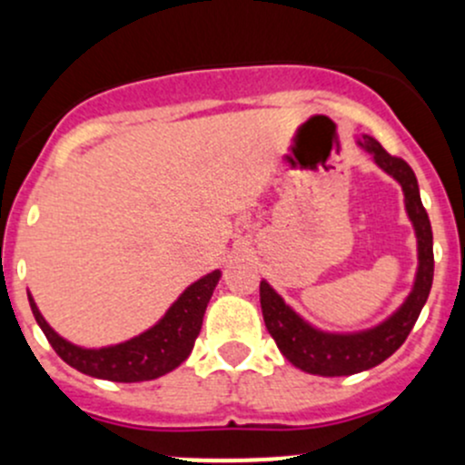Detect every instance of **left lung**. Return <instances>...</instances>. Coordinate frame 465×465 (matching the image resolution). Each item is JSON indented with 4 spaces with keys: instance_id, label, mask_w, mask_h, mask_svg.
<instances>
[{
    "instance_id": "8db88e82",
    "label": "left lung",
    "mask_w": 465,
    "mask_h": 465,
    "mask_svg": "<svg viewBox=\"0 0 465 465\" xmlns=\"http://www.w3.org/2000/svg\"><path fill=\"white\" fill-rule=\"evenodd\" d=\"M361 145L371 152L374 161L387 174L394 176L401 183L405 194V208L414 223L416 239H419V271H416L414 289L403 306L378 327L362 333H336L315 331L295 315L284 300L266 284H260L262 313L268 333L277 342L280 351L298 370L315 376H351L358 371L371 370L391 356L405 338L410 336L411 327L419 320L420 309L428 300L434 277V252H432V226H430L428 213L420 203L419 183H416L414 170L399 156H391L376 138L362 136Z\"/></svg>"
}]
</instances>
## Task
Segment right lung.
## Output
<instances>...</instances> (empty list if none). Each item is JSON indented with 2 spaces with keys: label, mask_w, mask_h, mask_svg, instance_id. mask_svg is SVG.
I'll return each mask as SVG.
<instances>
[{
  "label": "right lung",
  "mask_w": 465,
  "mask_h": 465,
  "mask_svg": "<svg viewBox=\"0 0 465 465\" xmlns=\"http://www.w3.org/2000/svg\"><path fill=\"white\" fill-rule=\"evenodd\" d=\"M219 277H222L219 271L201 277L172 304V309L167 311L165 318L156 327L141 333L138 338L104 349H83L66 342L46 324L33 298H28V302H31L33 315H35L46 340L66 365L83 371V374L104 378V381L138 382L167 374L190 356L194 340L201 331L205 306L213 298Z\"/></svg>",
  "instance_id": "obj_1"
}]
</instances>
